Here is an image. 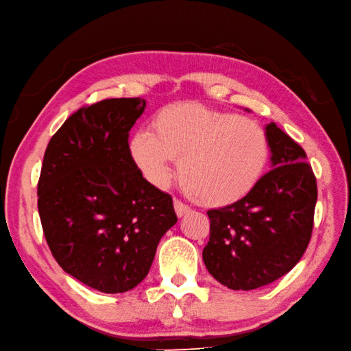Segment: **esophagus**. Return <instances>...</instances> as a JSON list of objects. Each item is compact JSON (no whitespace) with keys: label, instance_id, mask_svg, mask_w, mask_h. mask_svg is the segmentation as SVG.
I'll use <instances>...</instances> for the list:
<instances>
[{"label":"esophagus","instance_id":"esophagus-1","mask_svg":"<svg viewBox=\"0 0 351 351\" xmlns=\"http://www.w3.org/2000/svg\"><path fill=\"white\" fill-rule=\"evenodd\" d=\"M174 210H176V215L178 217H183L184 215H187V213L191 211V208L187 207L186 204H183L182 201H178V199H174Z\"/></svg>","mask_w":351,"mask_h":351}]
</instances>
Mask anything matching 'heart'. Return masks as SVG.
<instances>
[{
  "instance_id": "obj_1",
  "label": "heart",
  "mask_w": 351,
  "mask_h": 351,
  "mask_svg": "<svg viewBox=\"0 0 351 351\" xmlns=\"http://www.w3.org/2000/svg\"><path fill=\"white\" fill-rule=\"evenodd\" d=\"M130 153L147 180L164 186L178 160V180L196 202L213 207L229 205L249 193L269 155L262 128L232 113L193 102L158 111L152 132L136 131Z\"/></svg>"
}]
</instances>
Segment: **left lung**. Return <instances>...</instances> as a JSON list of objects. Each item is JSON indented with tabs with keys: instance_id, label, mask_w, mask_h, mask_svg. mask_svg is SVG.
I'll list each match as a JSON object with an SVG mask.
<instances>
[{
	"instance_id": "obj_1",
	"label": "left lung",
	"mask_w": 351,
	"mask_h": 351,
	"mask_svg": "<svg viewBox=\"0 0 351 351\" xmlns=\"http://www.w3.org/2000/svg\"><path fill=\"white\" fill-rule=\"evenodd\" d=\"M272 168L244 198L210 210V238L202 259L210 274L232 290L278 280L310 244L317 182L299 144L276 123L265 128Z\"/></svg>"
}]
</instances>
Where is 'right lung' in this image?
I'll return each mask as SVG.
<instances>
[{"label": "right lung", "mask_w": 351, "mask_h": 351, "mask_svg": "<svg viewBox=\"0 0 351 351\" xmlns=\"http://www.w3.org/2000/svg\"><path fill=\"white\" fill-rule=\"evenodd\" d=\"M146 101L83 106L50 138L38 178V215L66 274L104 293L141 283L162 235L177 221L173 198L143 177L128 136Z\"/></svg>", "instance_id": "right-lung-1"}]
</instances>
